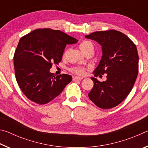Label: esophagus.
I'll use <instances>...</instances> for the list:
<instances>
[{
    "mask_svg": "<svg viewBox=\"0 0 148 148\" xmlns=\"http://www.w3.org/2000/svg\"><path fill=\"white\" fill-rule=\"evenodd\" d=\"M83 78H84L83 77H79V76H73L74 81H75V80H82Z\"/></svg>",
    "mask_w": 148,
    "mask_h": 148,
    "instance_id": "esophagus-1",
    "label": "esophagus"
}]
</instances>
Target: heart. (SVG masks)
I'll use <instances>...</instances> for the list:
<instances>
[{
    "label": "heart",
    "mask_w": 148,
    "mask_h": 148,
    "mask_svg": "<svg viewBox=\"0 0 148 148\" xmlns=\"http://www.w3.org/2000/svg\"><path fill=\"white\" fill-rule=\"evenodd\" d=\"M90 46H92L91 42L89 41L84 40V41H82L81 43L79 44V49H81L82 51H83L84 50L87 48V47ZM72 71L74 72V73L77 74H84V72H85L84 69L81 66L74 67V68L72 69Z\"/></svg>",
    "instance_id": "obj_1"
}]
</instances>
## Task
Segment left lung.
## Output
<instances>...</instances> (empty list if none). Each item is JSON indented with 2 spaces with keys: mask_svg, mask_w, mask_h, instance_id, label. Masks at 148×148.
Segmentation results:
<instances>
[{
  "mask_svg": "<svg viewBox=\"0 0 148 148\" xmlns=\"http://www.w3.org/2000/svg\"><path fill=\"white\" fill-rule=\"evenodd\" d=\"M85 37L101 45L102 56L93 74L95 77L106 74L107 78L99 82L91 77L94 86L89 98L101 108H112L126 98L136 79L139 59L136 46L116 30L94 32Z\"/></svg>",
  "mask_w": 148,
  "mask_h": 148,
  "instance_id": "left-lung-1",
  "label": "left lung"
}]
</instances>
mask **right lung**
<instances>
[{"label": "right lung", "mask_w": 148, "mask_h": 148, "mask_svg": "<svg viewBox=\"0 0 148 148\" xmlns=\"http://www.w3.org/2000/svg\"><path fill=\"white\" fill-rule=\"evenodd\" d=\"M77 41L61 31L47 28L36 29L21 37L14 56L15 75L29 100L38 104L48 103L72 81L71 75L56 76L49 69L61 61L66 45Z\"/></svg>", "instance_id": "obj_1"}]
</instances>
